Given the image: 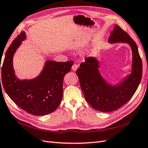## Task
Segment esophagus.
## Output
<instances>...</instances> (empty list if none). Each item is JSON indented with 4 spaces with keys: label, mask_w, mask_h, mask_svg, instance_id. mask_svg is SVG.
Returning <instances> with one entry per match:
<instances>
[{
    "label": "esophagus",
    "mask_w": 148,
    "mask_h": 148,
    "mask_svg": "<svg viewBox=\"0 0 148 148\" xmlns=\"http://www.w3.org/2000/svg\"><path fill=\"white\" fill-rule=\"evenodd\" d=\"M78 68V65L77 64H74L73 66H72V70L73 71H76Z\"/></svg>",
    "instance_id": "esophagus-1"
}]
</instances>
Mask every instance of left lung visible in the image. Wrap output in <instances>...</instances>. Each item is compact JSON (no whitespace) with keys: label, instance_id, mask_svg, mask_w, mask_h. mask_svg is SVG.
<instances>
[{"label":"left lung","instance_id":"8db88e82","mask_svg":"<svg viewBox=\"0 0 148 148\" xmlns=\"http://www.w3.org/2000/svg\"><path fill=\"white\" fill-rule=\"evenodd\" d=\"M110 43L125 42L132 51V71L115 85L108 84L98 70L99 61L96 58L88 57L82 63L76 73L85 99L94 109L102 112L115 111L126 104L138 88L143 75V63L136 42L130 35L115 25L111 32Z\"/></svg>","mask_w":148,"mask_h":148}]
</instances>
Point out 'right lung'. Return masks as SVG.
I'll return each mask as SVG.
<instances>
[{
    "label": "right lung",
    "mask_w": 148,
    "mask_h": 148,
    "mask_svg": "<svg viewBox=\"0 0 148 148\" xmlns=\"http://www.w3.org/2000/svg\"><path fill=\"white\" fill-rule=\"evenodd\" d=\"M25 38V32L23 31L6 52L1 71L3 87L9 97L22 110L34 115H45L53 112L60 104L64 77L70 71L73 61L47 60L38 77L31 80H19L14 73L12 58L21 41Z\"/></svg>",
    "instance_id": "add662e5"
}]
</instances>
